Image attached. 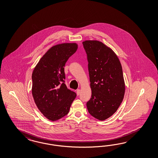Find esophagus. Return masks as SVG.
<instances>
[{
	"instance_id": "obj_1",
	"label": "esophagus",
	"mask_w": 158,
	"mask_h": 158,
	"mask_svg": "<svg viewBox=\"0 0 158 158\" xmlns=\"http://www.w3.org/2000/svg\"><path fill=\"white\" fill-rule=\"evenodd\" d=\"M77 95H79L80 94V89H77Z\"/></svg>"
}]
</instances>
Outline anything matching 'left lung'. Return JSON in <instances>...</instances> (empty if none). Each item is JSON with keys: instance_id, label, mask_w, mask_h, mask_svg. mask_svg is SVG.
I'll return each mask as SVG.
<instances>
[{"instance_id": "left-lung-1", "label": "left lung", "mask_w": 158, "mask_h": 158, "mask_svg": "<svg viewBox=\"0 0 158 158\" xmlns=\"http://www.w3.org/2000/svg\"><path fill=\"white\" fill-rule=\"evenodd\" d=\"M91 98L87 102L89 113L105 120L117 110L125 94L121 64L115 53L98 41H85Z\"/></svg>"}]
</instances>
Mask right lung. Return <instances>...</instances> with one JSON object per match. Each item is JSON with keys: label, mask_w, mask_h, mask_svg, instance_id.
I'll return each mask as SVG.
<instances>
[{"label": "right lung", "mask_w": 158, "mask_h": 158, "mask_svg": "<svg viewBox=\"0 0 158 158\" xmlns=\"http://www.w3.org/2000/svg\"><path fill=\"white\" fill-rule=\"evenodd\" d=\"M77 49L76 43L52 47L43 56L32 73V95L40 111L48 119H60L69 112L77 94L65 84L64 66Z\"/></svg>", "instance_id": "add662e5"}]
</instances>
